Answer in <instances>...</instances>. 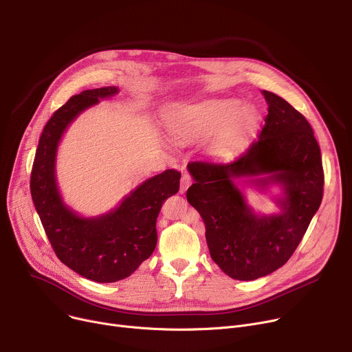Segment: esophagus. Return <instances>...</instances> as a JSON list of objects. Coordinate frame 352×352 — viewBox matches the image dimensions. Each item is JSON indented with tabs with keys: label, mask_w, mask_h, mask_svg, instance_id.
<instances>
[{
	"label": "esophagus",
	"mask_w": 352,
	"mask_h": 352,
	"mask_svg": "<svg viewBox=\"0 0 352 352\" xmlns=\"http://www.w3.org/2000/svg\"><path fill=\"white\" fill-rule=\"evenodd\" d=\"M191 186V175L190 174H182L181 177V187H179V192L184 194L187 191V188Z\"/></svg>",
	"instance_id": "obj_1"
}]
</instances>
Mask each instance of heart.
<instances>
[{
    "label": "heart",
    "instance_id": "obj_1",
    "mask_svg": "<svg viewBox=\"0 0 352 352\" xmlns=\"http://www.w3.org/2000/svg\"><path fill=\"white\" fill-rule=\"evenodd\" d=\"M170 131L181 140L207 138L215 154H228L241 146L255 131L256 114L251 107L224 100L181 107L166 116Z\"/></svg>",
    "mask_w": 352,
    "mask_h": 352
}]
</instances>
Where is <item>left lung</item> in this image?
I'll use <instances>...</instances> for the list:
<instances>
[{"label": "left lung", "mask_w": 352, "mask_h": 352, "mask_svg": "<svg viewBox=\"0 0 352 352\" xmlns=\"http://www.w3.org/2000/svg\"><path fill=\"white\" fill-rule=\"evenodd\" d=\"M263 94L268 114L248 150L228 162L187 165L194 178L187 199L204 221L211 258L239 281L261 278L289 260L324 194L321 150L309 122L284 98L270 91ZM264 173L267 177L250 182L263 189L282 184L280 214L256 216L233 182Z\"/></svg>", "instance_id": "obj_1"}]
</instances>
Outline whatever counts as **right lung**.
I'll return each instance as SVG.
<instances>
[{
  "mask_svg": "<svg viewBox=\"0 0 352 352\" xmlns=\"http://www.w3.org/2000/svg\"><path fill=\"white\" fill-rule=\"evenodd\" d=\"M117 92V87L85 89L55 111L43 129L30 179L32 202L55 255L96 283L124 280L150 258L157 245V217L164 201L178 192L181 178L177 170L148 178L116 210L96 218H82L64 204L55 181L58 142L84 109Z\"/></svg>",
  "mask_w": 352,
  "mask_h": 352,
  "instance_id": "add662e5",
  "label": "right lung"
}]
</instances>
